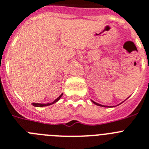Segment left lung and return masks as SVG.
<instances>
[{
	"label": "left lung",
	"instance_id": "1",
	"mask_svg": "<svg viewBox=\"0 0 149 149\" xmlns=\"http://www.w3.org/2000/svg\"><path fill=\"white\" fill-rule=\"evenodd\" d=\"M91 101L93 102L94 104H96V105H97V106H100V107H107V106H104V105H101V104H97V103H96V102L93 101V100H91Z\"/></svg>",
	"mask_w": 149,
	"mask_h": 149
}]
</instances>
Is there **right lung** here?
<instances>
[{
	"label": "right lung",
	"instance_id": "obj_1",
	"mask_svg": "<svg viewBox=\"0 0 149 149\" xmlns=\"http://www.w3.org/2000/svg\"><path fill=\"white\" fill-rule=\"evenodd\" d=\"M62 95H63V94H61V95L58 97L57 98V99H55V100H54L53 102H52V103H49V104H37V103H33V105L34 106V107H46V106H49V105H52V104H55V103H56L57 101H58L60 100V98L62 97Z\"/></svg>",
	"mask_w": 149,
	"mask_h": 149
}]
</instances>
